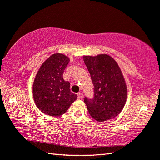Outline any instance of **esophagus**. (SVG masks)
Segmentation results:
<instances>
[{
	"instance_id": "34e87169",
	"label": "esophagus",
	"mask_w": 160,
	"mask_h": 160,
	"mask_svg": "<svg viewBox=\"0 0 160 160\" xmlns=\"http://www.w3.org/2000/svg\"><path fill=\"white\" fill-rule=\"evenodd\" d=\"M83 97H84V95H83V93L82 92H79V93H78V99H82Z\"/></svg>"
}]
</instances>
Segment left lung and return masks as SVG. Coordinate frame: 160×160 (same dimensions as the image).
<instances>
[{"mask_svg":"<svg viewBox=\"0 0 160 160\" xmlns=\"http://www.w3.org/2000/svg\"><path fill=\"white\" fill-rule=\"evenodd\" d=\"M83 60L94 85V98L84 100L89 113L100 122L116 117L127 99L126 83L117 62L107 54L84 56Z\"/></svg>","mask_w":160,"mask_h":160,"instance_id":"1","label":"left lung"}]
</instances>
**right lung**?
<instances>
[{
    "label": "right lung",
    "instance_id": "add662e5",
    "mask_svg": "<svg viewBox=\"0 0 160 160\" xmlns=\"http://www.w3.org/2000/svg\"><path fill=\"white\" fill-rule=\"evenodd\" d=\"M70 58L63 53L49 56L38 70L33 83L35 104L42 112L51 116L63 115L77 99L63 74Z\"/></svg>",
    "mask_w": 160,
    "mask_h": 160
}]
</instances>
